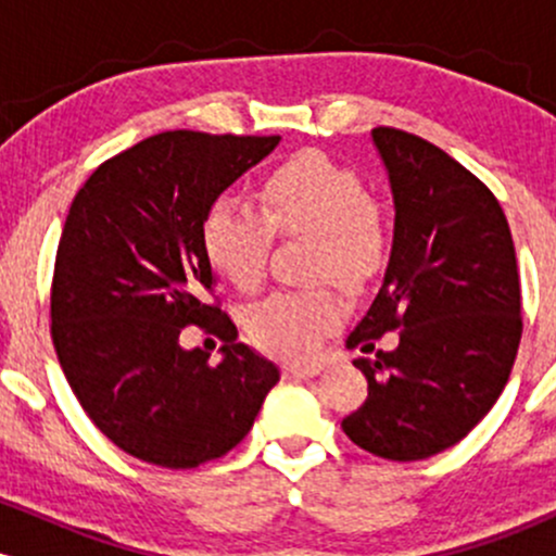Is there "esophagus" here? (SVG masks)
Listing matches in <instances>:
<instances>
[{
	"label": "esophagus",
	"instance_id": "34e87169",
	"mask_svg": "<svg viewBox=\"0 0 556 556\" xmlns=\"http://www.w3.org/2000/svg\"><path fill=\"white\" fill-rule=\"evenodd\" d=\"M324 366H327L324 361H290V363H285L282 368H285L287 376H298V379H305V376L321 374Z\"/></svg>",
	"mask_w": 556,
	"mask_h": 556
}]
</instances>
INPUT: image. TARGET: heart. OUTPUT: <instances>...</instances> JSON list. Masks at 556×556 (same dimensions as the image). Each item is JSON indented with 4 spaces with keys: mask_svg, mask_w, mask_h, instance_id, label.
<instances>
[{
    "mask_svg": "<svg viewBox=\"0 0 556 556\" xmlns=\"http://www.w3.org/2000/svg\"><path fill=\"white\" fill-rule=\"evenodd\" d=\"M261 214L232 201H216L203 216V253L222 277L240 290L264 285L274 232L314 235L311 269L334 277L348 290H363L384 269L387 222L366 182L318 151L285 159L258 182ZM344 318L334 287L279 290L253 305L248 331L258 348L277 355H308Z\"/></svg>",
    "mask_w": 556,
    "mask_h": 556,
    "instance_id": "b5f03b06",
    "label": "heart"
}]
</instances>
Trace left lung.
Segmentation results:
<instances>
[{"instance_id": "1", "label": "left lung", "mask_w": 556, "mask_h": 556, "mask_svg": "<svg viewBox=\"0 0 556 556\" xmlns=\"http://www.w3.org/2000/svg\"><path fill=\"white\" fill-rule=\"evenodd\" d=\"M394 198L392 256L379 295L348 337L368 397L342 420L361 450L426 460L457 444L500 400L522 334L520 274L500 201L439 146L374 127Z\"/></svg>"}]
</instances>
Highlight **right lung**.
<instances>
[{"mask_svg":"<svg viewBox=\"0 0 556 556\" xmlns=\"http://www.w3.org/2000/svg\"><path fill=\"white\" fill-rule=\"evenodd\" d=\"M279 136L167 130L93 169L70 206L52 279V342L93 426L138 460L198 468L238 446L279 381L238 342L203 253V216ZM185 326L223 361L185 351Z\"/></svg>","mask_w":556,"mask_h":556,"instance_id":"add662e5","label":"right lung"}]
</instances>
